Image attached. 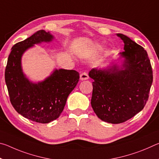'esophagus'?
I'll return each instance as SVG.
<instances>
[{"mask_svg": "<svg viewBox=\"0 0 159 159\" xmlns=\"http://www.w3.org/2000/svg\"><path fill=\"white\" fill-rule=\"evenodd\" d=\"M88 78H89V76H88V74L87 72H83V73L80 74V79L81 80H87L88 79Z\"/></svg>", "mask_w": 159, "mask_h": 159, "instance_id": "obj_1", "label": "esophagus"}]
</instances>
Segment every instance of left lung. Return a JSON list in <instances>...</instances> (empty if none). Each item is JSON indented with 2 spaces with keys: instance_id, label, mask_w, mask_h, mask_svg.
Returning <instances> with one entry per match:
<instances>
[{
  "instance_id": "left-lung-1",
  "label": "left lung",
  "mask_w": 159,
  "mask_h": 159,
  "mask_svg": "<svg viewBox=\"0 0 159 159\" xmlns=\"http://www.w3.org/2000/svg\"><path fill=\"white\" fill-rule=\"evenodd\" d=\"M124 42L119 53L120 64L93 69L91 106L102 120L114 124L123 123L141 111L149 98L153 72L147 51L122 34Z\"/></svg>"
}]
</instances>
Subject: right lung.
I'll return each instance as SVG.
<instances>
[{
  "mask_svg": "<svg viewBox=\"0 0 159 159\" xmlns=\"http://www.w3.org/2000/svg\"><path fill=\"white\" fill-rule=\"evenodd\" d=\"M54 36L40 30L12 48L5 79L10 102L19 114L33 121L48 123L57 119L65 106L69 94L79 80L75 70L55 69L42 81L34 83L24 74L21 66L23 54L35 44L50 43Z\"/></svg>",
  "mask_w": 159,
  "mask_h": 159,
  "instance_id": "obj_1",
  "label": "right lung"
}]
</instances>
